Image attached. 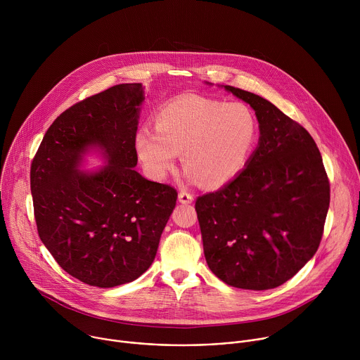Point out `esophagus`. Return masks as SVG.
<instances>
[{
	"mask_svg": "<svg viewBox=\"0 0 360 360\" xmlns=\"http://www.w3.org/2000/svg\"><path fill=\"white\" fill-rule=\"evenodd\" d=\"M178 200H179L181 203H191V202L193 200V195L189 193V192H186V191H181V192L178 193Z\"/></svg>",
	"mask_w": 360,
	"mask_h": 360,
	"instance_id": "1",
	"label": "esophagus"
}]
</instances>
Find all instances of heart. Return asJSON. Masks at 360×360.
I'll list each match as a JSON object with an SVG mask.
<instances>
[{
	"instance_id": "1",
	"label": "heart",
	"mask_w": 360,
	"mask_h": 360,
	"mask_svg": "<svg viewBox=\"0 0 360 360\" xmlns=\"http://www.w3.org/2000/svg\"><path fill=\"white\" fill-rule=\"evenodd\" d=\"M153 125L155 129L145 127L134 136L145 172L164 179L182 153L186 176L205 188L232 182L246 167L258 139V121L248 105L196 94L165 102Z\"/></svg>"
}]
</instances>
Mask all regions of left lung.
<instances>
[{"label":"left lung","mask_w":360,"mask_h":360,"mask_svg":"<svg viewBox=\"0 0 360 360\" xmlns=\"http://www.w3.org/2000/svg\"><path fill=\"white\" fill-rule=\"evenodd\" d=\"M222 88L255 111L259 141L232 182L196 199L205 259L231 286L274 289L316 253L329 181L321 152L302 125L259 95Z\"/></svg>","instance_id":"obj_1"}]
</instances>
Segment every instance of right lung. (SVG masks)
<instances>
[{
  "label": "right lung",
  "instance_id": "obj_1",
  "mask_svg": "<svg viewBox=\"0 0 360 360\" xmlns=\"http://www.w3.org/2000/svg\"><path fill=\"white\" fill-rule=\"evenodd\" d=\"M142 84H121L63 112L31 165L38 235L57 264L81 282L114 288L139 278L155 259L176 191L134 168ZM98 153L106 161L82 168Z\"/></svg>",
  "mask_w": 360,
  "mask_h": 360
}]
</instances>
